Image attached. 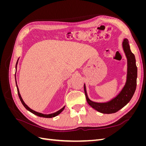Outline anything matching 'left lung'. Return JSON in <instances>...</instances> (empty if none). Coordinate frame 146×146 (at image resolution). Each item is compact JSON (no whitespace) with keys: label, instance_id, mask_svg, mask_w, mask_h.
Returning a JSON list of instances; mask_svg holds the SVG:
<instances>
[{"label":"left lung","instance_id":"obj_1","mask_svg":"<svg viewBox=\"0 0 146 146\" xmlns=\"http://www.w3.org/2000/svg\"><path fill=\"white\" fill-rule=\"evenodd\" d=\"M122 44L127 60V69L125 83L119 93L107 102H97L92 101L88 98L86 85L84 83V91L87 102L92 108L101 113L111 114L118 111L129 102L136 90L138 69L136 65L135 56L130 50L129 40L127 38L123 39Z\"/></svg>","mask_w":146,"mask_h":146}]
</instances>
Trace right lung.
I'll return each instance as SVG.
<instances>
[{
  "mask_svg": "<svg viewBox=\"0 0 146 146\" xmlns=\"http://www.w3.org/2000/svg\"><path fill=\"white\" fill-rule=\"evenodd\" d=\"M19 59L17 60V62H16V69H17V63H18V61H19ZM15 80H16V87H17V94H18V96H19V98L21 101L22 104H23V105H24V107L27 109L28 111H29L30 112H31L32 113L35 114V115H36L38 116H39V117H46V118H51V117H55L56 116H58V114H60L61 112H62L63 111V110L65 108V106H64V107L60 109V110H58V111H57L56 112H55L54 113H51V114H42V113H38L37 111H34V110H32L30 108H29L28 106L26 105L25 104V102H24L23 98H21V96L20 94V92H19V88H18V86H17V82H16V74H15Z\"/></svg>",
  "mask_w": 146,
  "mask_h": 146,
  "instance_id": "1",
  "label": "right lung"
}]
</instances>
